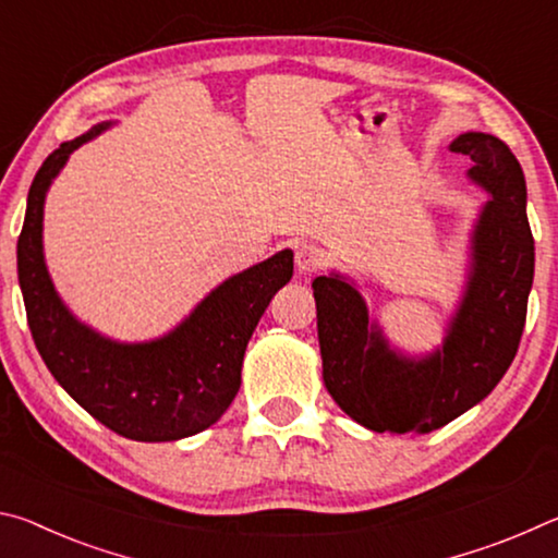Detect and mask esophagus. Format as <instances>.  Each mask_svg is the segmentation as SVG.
Wrapping results in <instances>:
<instances>
[{
	"label": "esophagus",
	"mask_w": 558,
	"mask_h": 558,
	"mask_svg": "<svg viewBox=\"0 0 558 558\" xmlns=\"http://www.w3.org/2000/svg\"><path fill=\"white\" fill-rule=\"evenodd\" d=\"M295 266L300 272H315L323 266V251L313 243H300L295 248Z\"/></svg>",
	"instance_id": "34e87169"
}]
</instances>
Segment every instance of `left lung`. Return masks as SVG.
I'll use <instances>...</instances> for the list:
<instances>
[{
	"mask_svg": "<svg viewBox=\"0 0 558 558\" xmlns=\"http://www.w3.org/2000/svg\"><path fill=\"white\" fill-rule=\"evenodd\" d=\"M452 153L489 199L470 233L468 278L442 344L405 354L384 337L356 282L342 272L313 280L323 379L359 426L376 433H430L477 405L517 354L534 280L526 182L509 147L487 132H462Z\"/></svg>",
	"mask_w": 558,
	"mask_h": 558,
	"instance_id": "1",
	"label": "left lung"
}]
</instances>
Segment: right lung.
<instances>
[{
    "label": "right lung",
    "instance_id": "right-lung-1",
    "mask_svg": "<svg viewBox=\"0 0 558 558\" xmlns=\"http://www.w3.org/2000/svg\"><path fill=\"white\" fill-rule=\"evenodd\" d=\"M110 125L98 122L63 143L34 177L16 243L26 319L53 379L102 426L130 440H182L214 426L239 393L245 347L272 295L292 278V251L226 278L157 339L118 342L81 323L46 268L44 204L69 157Z\"/></svg>",
    "mask_w": 558,
    "mask_h": 558
}]
</instances>
